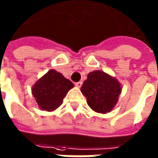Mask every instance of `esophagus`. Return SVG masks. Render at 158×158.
I'll list each match as a JSON object with an SVG mask.
<instances>
[{
  "mask_svg": "<svg viewBox=\"0 0 158 158\" xmlns=\"http://www.w3.org/2000/svg\"><path fill=\"white\" fill-rule=\"evenodd\" d=\"M82 84H83V82L82 81H79V82H76L75 83V85L77 86V87H81V85H82Z\"/></svg>",
  "mask_w": 158,
  "mask_h": 158,
  "instance_id": "obj_1",
  "label": "esophagus"
}]
</instances>
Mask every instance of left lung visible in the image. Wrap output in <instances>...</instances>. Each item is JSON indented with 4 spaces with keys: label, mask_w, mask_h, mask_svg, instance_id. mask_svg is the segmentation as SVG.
Wrapping results in <instances>:
<instances>
[{
    "label": "left lung",
    "mask_w": 158,
    "mask_h": 158,
    "mask_svg": "<svg viewBox=\"0 0 158 158\" xmlns=\"http://www.w3.org/2000/svg\"><path fill=\"white\" fill-rule=\"evenodd\" d=\"M88 106L100 113L109 112L118 102L121 93L119 82L101 71H93L81 86Z\"/></svg>",
    "instance_id": "obj_1"
}]
</instances>
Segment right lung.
Wrapping results in <instances>:
<instances>
[{
	"label": "right lung",
	"instance_id": "add662e5",
	"mask_svg": "<svg viewBox=\"0 0 158 158\" xmlns=\"http://www.w3.org/2000/svg\"><path fill=\"white\" fill-rule=\"evenodd\" d=\"M73 87L69 79L55 70L48 71L35 83L32 92L41 110H53L61 106L67 92Z\"/></svg>",
	"mask_w": 158,
	"mask_h": 158
}]
</instances>
